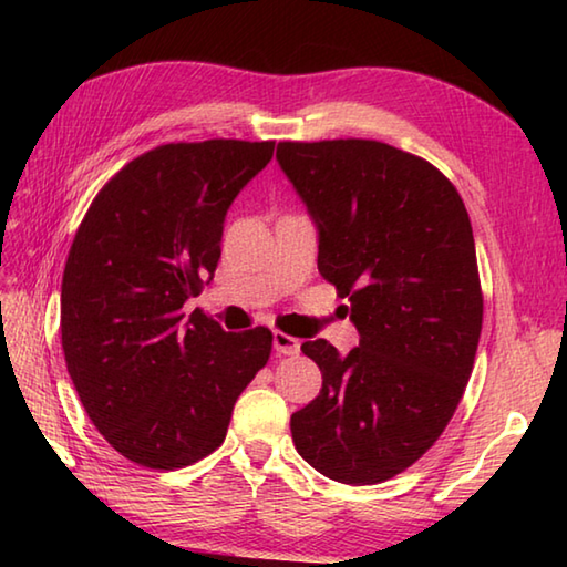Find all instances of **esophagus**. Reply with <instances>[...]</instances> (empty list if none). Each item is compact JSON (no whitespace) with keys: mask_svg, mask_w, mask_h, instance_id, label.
Listing matches in <instances>:
<instances>
[{"mask_svg":"<svg viewBox=\"0 0 567 567\" xmlns=\"http://www.w3.org/2000/svg\"><path fill=\"white\" fill-rule=\"evenodd\" d=\"M272 344H275L277 354H297V352H300V340L292 338V334H287V332H280V330H275Z\"/></svg>","mask_w":567,"mask_h":567,"instance_id":"esophagus-1","label":"esophagus"}]
</instances>
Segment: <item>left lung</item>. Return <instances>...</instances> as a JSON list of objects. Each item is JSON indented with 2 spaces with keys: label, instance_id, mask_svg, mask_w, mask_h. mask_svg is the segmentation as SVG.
Returning a JSON list of instances; mask_svg holds the SVG:
<instances>
[{
  "label": "left lung",
  "instance_id": "left-lung-1",
  "mask_svg": "<svg viewBox=\"0 0 567 567\" xmlns=\"http://www.w3.org/2000/svg\"><path fill=\"white\" fill-rule=\"evenodd\" d=\"M277 159L360 332L344 358L302 342L322 390L290 420L295 447L338 483H385L443 435L475 364L483 287L465 203L435 165L378 140L280 142Z\"/></svg>",
  "mask_w": 567,
  "mask_h": 567
}]
</instances>
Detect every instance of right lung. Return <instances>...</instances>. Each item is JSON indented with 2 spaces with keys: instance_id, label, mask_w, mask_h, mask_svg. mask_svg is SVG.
I'll use <instances>...</instances> for the list:
<instances>
[{
  "instance_id": "add662e5",
  "label": "right lung",
  "mask_w": 567,
  "mask_h": 567,
  "mask_svg": "<svg viewBox=\"0 0 567 567\" xmlns=\"http://www.w3.org/2000/svg\"><path fill=\"white\" fill-rule=\"evenodd\" d=\"M275 142H169L127 162L76 227L62 275L66 372L104 440L132 463L177 470L223 445L272 332H225L182 305L219 260L229 205Z\"/></svg>"
}]
</instances>
